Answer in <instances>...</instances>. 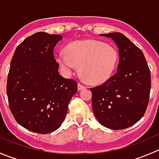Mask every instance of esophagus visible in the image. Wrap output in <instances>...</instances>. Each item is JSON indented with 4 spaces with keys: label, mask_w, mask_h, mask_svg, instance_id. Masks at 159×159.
<instances>
[{
    "label": "esophagus",
    "mask_w": 159,
    "mask_h": 159,
    "mask_svg": "<svg viewBox=\"0 0 159 159\" xmlns=\"http://www.w3.org/2000/svg\"><path fill=\"white\" fill-rule=\"evenodd\" d=\"M85 89H86L85 86L82 85V84H81L80 83H78V91H81V90Z\"/></svg>",
    "instance_id": "obj_1"
}]
</instances>
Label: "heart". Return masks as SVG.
Returning <instances> with one entry per match:
<instances>
[{"mask_svg": "<svg viewBox=\"0 0 159 159\" xmlns=\"http://www.w3.org/2000/svg\"><path fill=\"white\" fill-rule=\"evenodd\" d=\"M66 52L58 51L55 60L65 75H70L79 65L81 76L89 84H101L112 76L118 62V53L113 46L98 40H81L69 43Z\"/></svg>", "mask_w": 159, "mask_h": 159, "instance_id": "obj_1", "label": "heart"}]
</instances>
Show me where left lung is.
I'll return each mask as SVG.
<instances>
[{
  "instance_id": "obj_1",
  "label": "left lung",
  "mask_w": 159,
  "mask_h": 159,
  "mask_svg": "<svg viewBox=\"0 0 159 159\" xmlns=\"http://www.w3.org/2000/svg\"><path fill=\"white\" fill-rule=\"evenodd\" d=\"M111 38L118 48L116 73L102 85L91 88L92 109L102 125L124 129L143 117L148 104L151 75L144 54L118 32L102 34Z\"/></svg>"
}]
</instances>
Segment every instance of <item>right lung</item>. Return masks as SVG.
<instances>
[{
	"label": "right lung",
	"mask_w": 159,
	"mask_h": 159,
	"mask_svg": "<svg viewBox=\"0 0 159 159\" xmlns=\"http://www.w3.org/2000/svg\"><path fill=\"white\" fill-rule=\"evenodd\" d=\"M59 34L38 32L16 48L7 76L11 113L25 129L48 134L60 128L78 83L59 74L54 57Z\"/></svg>",
	"instance_id": "add662e5"
}]
</instances>
